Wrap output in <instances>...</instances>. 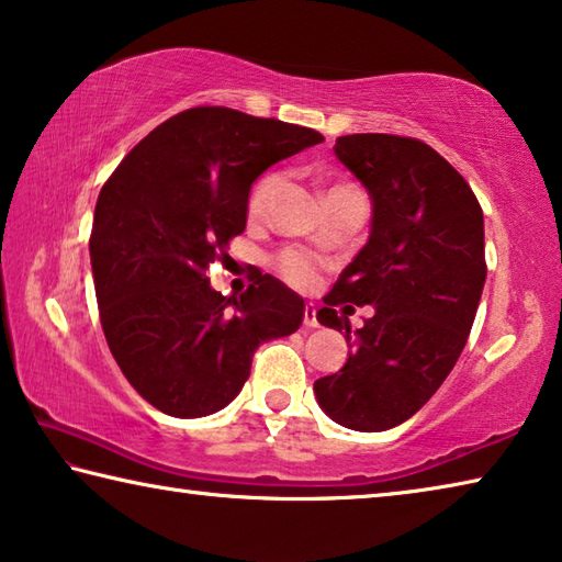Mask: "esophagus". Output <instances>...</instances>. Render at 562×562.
<instances>
[{
  "label": "esophagus",
  "mask_w": 562,
  "mask_h": 562,
  "mask_svg": "<svg viewBox=\"0 0 562 562\" xmlns=\"http://www.w3.org/2000/svg\"><path fill=\"white\" fill-rule=\"evenodd\" d=\"M303 326H308V328L318 326V316H316L314 303H306V308H303Z\"/></svg>",
  "instance_id": "34e87169"
}]
</instances>
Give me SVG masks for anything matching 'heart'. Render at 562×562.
Masks as SVG:
<instances>
[{
	"mask_svg": "<svg viewBox=\"0 0 562 562\" xmlns=\"http://www.w3.org/2000/svg\"><path fill=\"white\" fill-rule=\"evenodd\" d=\"M281 177L276 171L263 173V177L254 183L251 196H248V214L251 216H261L269 199L273 196L276 187H279ZM273 269L279 271V276L286 283H291L293 289H314L318 283V263L311 259L308 254L299 251V248H286V251L273 256Z\"/></svg>",
	"mask_w": 562,
	"mask_h": 562,
	"instance_id": "1",
	"label": "heart"
}]
</instances>
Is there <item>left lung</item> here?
Returning <instances> with one entry per match:
<instances>
[{
    "instance_id": "8db88e82",
    "label": "left lung",
    "mask_w": 562,
    "mask_h": 562,
    "mask_svg": "<svg viewBox=\"0 0 562 562\" xmlns=\"http://www.w3.org/2000/svg\"><path fill=\"white\" fill-rule=\"evenodd\" d=\"M334 151L371 194L373 218L316 314L346 330L351 351L314 393L328 418L379 434L426 406L463 351L488 273L483 209L461 173L411 136H338ZM348 300L376 308L356 335L335 311Z\"/></svg>"
}]
</instances>
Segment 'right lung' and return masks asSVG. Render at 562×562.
Here are the masks:
<instances>
[{
  "label": "right lung",
  "mask_w": 562,
  "mask_h": 562,
  "mask_svg": "<svg viewBox=\"0 0 562 562\" xmlns=\"http://www.w3.org/2000/svg\"><path fill=\"white\" fill-rule=\"evenodd\" d=\"M324 136L226 106H196L154 128L101 189L89 256L109 351L134 391L173 418L232 403L263 341L303 321V299L271 273L241 296L206 269L244 234L248 191Z\"/></svg>",
  "instance_id": "obj_1"
}]
</instances>
